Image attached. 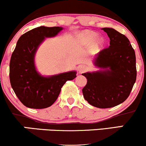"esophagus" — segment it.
<instances>
[{
    "label": "esophagus",
    "instance_id": "1",
    "mask_svg": "<svg viewBox=\"0 0 146 146\" xmlns=\"http://www.w3.org/2000/svg\"><path fill=\"white\" fill-rule=\"evenodd\" d=\"M88 70V67L85 65H80L78 67V71L80 73H84V72H86Z\"/></svg>",
    "mask_w": 146,
    "mask_h": 146
}]
</instances>
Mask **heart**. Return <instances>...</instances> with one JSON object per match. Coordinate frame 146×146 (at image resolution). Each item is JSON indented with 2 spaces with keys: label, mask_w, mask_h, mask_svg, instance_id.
<instances>
[{
  "label": "heart",
  "mask_w": 146,
  "mask_h": 146,
  "mask_svg": "<svg viewBox=\"0 0 146 146\" xmlns=\"http://www.w3.org/2000/svg\"><path fill=\"white\" fill-rule=\"evenodd\" d=\"M86 36L89 38V39L92 41V40L95 39L96 36H97V35L94 34V33H88V34H86Z\"/></svg>",
  "instance_id": "obj_1"
}]
</instances>
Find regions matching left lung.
Returning a JSON list of instances; mask_svg holds the SVG:
<instances>
[{
    "label": "left lung",
    "instance_id": "8db88e82",
    "mask_svg": "<svg viewBox=\"0 0 146 146\" xmlns=\"http://www.w3.org/2000/svg\"><path fill=\"white\" fill-rule=\"evenodd\" d=\"M110 39V46L94 58L99 71L82 75L87 84L82 89L88 103L98 108H110L129 97L137 78L136 57L129 40L112 28H103Z\"/></svg>",
    "mask_w": 146,
    "mask_h": 146
}]
</instances>
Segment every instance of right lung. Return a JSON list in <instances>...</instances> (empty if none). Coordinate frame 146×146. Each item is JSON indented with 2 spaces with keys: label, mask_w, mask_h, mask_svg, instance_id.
Returning a JSON list of instances; mask_svg holds the SVG:
<instances>
[{
  "label": "right lung",
  "mask_w": 146,
  "mask_h": 146,
  "mask_svg": "<svg viewBox=\"0 0 146 146\" xmlns=\"http://www.w3.org/2000/svg\"><path fill=\"white\" fill-rule=\"evenodd\" d=\"M62 30L59 26H39L24 33L17 42L10 60V83L17 98L27 108L50 107L66 81L77 77L75 71L45 77L35 66V54L40 45L45 38L54 37Z\"/></svg>",
  "instance_id": "obj_1"
}]
</instances>
